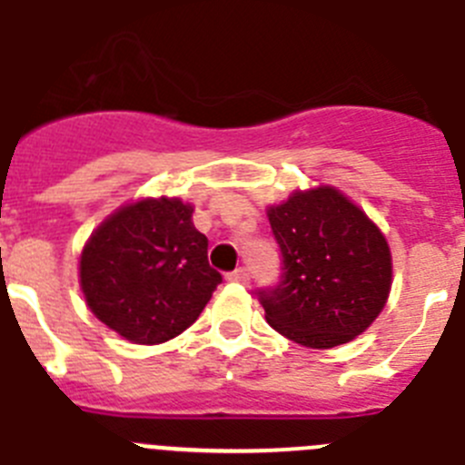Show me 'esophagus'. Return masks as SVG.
Returning a JSON list of instances; mask_svg holds the SVG:
<instances>
[{"instance_id": "34e87169", "label": "esophagus", "mask_w": 465, "mask_h": 465, "mask_svg": "<svg viewBox=\"0 0 465 465\" xmlns=\"http://www.w3.org/2000/svg\"><path fill=\"white\" fill-rule=\"evenodd\" d=\"M228 281H235V283H249L251 274H249V270H246V267H240V270L230 272Z\"/></svg>"}]
</instances>
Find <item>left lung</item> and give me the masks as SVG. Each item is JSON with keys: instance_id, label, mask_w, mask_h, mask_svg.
I'll list each match as a JSON object with an SVG mask.
<instances>
[{"instance_id": "1", "label": "left lung", "mask_w": 465, "mask_h": 465, "mask_svg": "<svg viewBox=\"0 0 465 465\" xmlns=\"http://www.w3.org/2000/svg\"><path fill=\"white\" fill-rule=\"evenodd\" d=\"M283 255L281 283L258 291L279 334L306 348L348 343L381 316L391 288L385 235L334 186L267 207Z\"/></svg>"}]
</instances>
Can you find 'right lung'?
I'll return each instance as SVG.
<instances>
[{"instance_id":"add662e5","label":"right lung","mask_w":465,"mask_h":465,"mask_svg":"<svg viewBox=\"0 0 465 465\" xmlns=\"http://www.w3.org/2000/svg\"><path fill=\"white\" fill-rule=\"evenodd\" d=\"M193 204L144 198L108 216L80 253L89 311L122 339L156 346L193 325L221 283Z\"/></svg>"}]
</instances>
